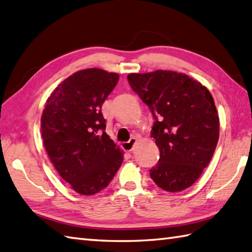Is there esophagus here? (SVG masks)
<instances>
[{"instance_id": "1", "label": "esophagus", "mask_w": 252, "mask_h": 252, "mask_svg": "<svg viewBox=\"0 0 252 252\" xmlns=\"http://www.w3.org/2000/svg\"><path fill=\"white\" fill-rule=\"evenodd\" d=\"M136 142H137V139L135 137H131L128 142L122 143V148H124V150H126V151H132L134 148V145L136 144Z\"/></svg>"}]
</instances>
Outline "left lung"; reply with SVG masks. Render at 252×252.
<instances>
[{
    "instance_id": "left-lung-1",
    "label": "left lung",
    "mask_w": 252,
    "mask_h": 252,
    "mask_svg": "<svg viewBox=\"0 0 252 252\" xmlns=\"http://www.w3.org/2000/svg\"><path fill=\"white\" fill-rule=\"evenodd\" d=\"M134 92L155 118L154 137L160 158L150 169L159 188H189L207 167L219 139V117L206 87L184 73L158 71L127 75Z\"/></svg>"
}]
</instances>
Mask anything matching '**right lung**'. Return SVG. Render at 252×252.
<instances>
[{
    "mask_svg": "<svg viewBox=\"0 0 252 252\" xmlns=\"http://www.w3.org/2000/svg\"><path fill=\"white\" fill-rule=\"evenodd\" d=\"M118 80L117 73L81 69L52 91L43 110L40 127L47 155L81 195L106 188L124 161V151L105 132L101 112Z\"/></svg>",
    "mask_w": 252,
    "mask_h": 252,
    "instance_id": "1",
    "label": "right lung"
}]
</instances>
